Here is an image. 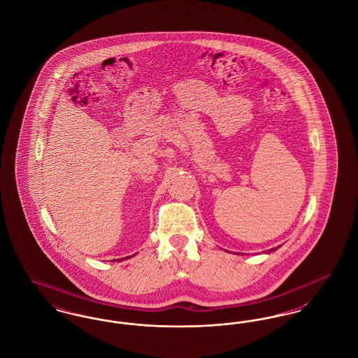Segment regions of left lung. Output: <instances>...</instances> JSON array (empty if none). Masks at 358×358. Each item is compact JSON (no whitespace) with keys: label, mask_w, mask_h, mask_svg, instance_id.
I'll return each instance as SVG.
<instances>
[{"label":"left lung","mask_w":358,"mask_h":358,"mask_svg":"<svg viewBox=\"0 0 358 358\" xmlns=\"http://www.w3.org/2000/svg\"><path fill=\"white\" fill-rule=\"evenodd\" d=\"M279 247H280V245H279ZM279 247H276V248H279ZM276 248H271L270 251H264V254H271L273 251H276Z\"/></svg>","instance_id":"left-lung-1"}]
</instances>
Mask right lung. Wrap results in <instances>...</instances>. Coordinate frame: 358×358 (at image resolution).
<instances>
[{"instance_id": "obj_1", "label": "right lung", "mask_w": 358, "mask_h": 358, "mask_svg": "<svg viewBox=\"0 0 358 358\" xmlns=\"http://www.w3.org/2000/svg\"><path fill=\"white\" fill-rule=\"evenodd\" d=\"M129 257H133V255L131 256H126V257H122V259H118V260H123V259H129ZM114 262H115V259H114Z\"/></svg>"}]
</instances>
